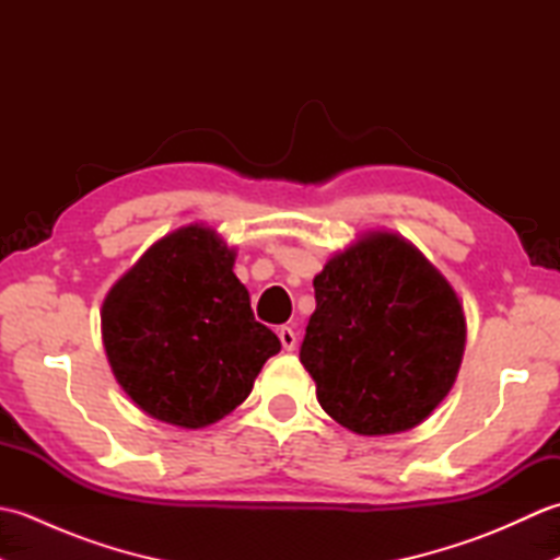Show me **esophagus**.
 Returning <instances> with one entry per match:
<instances>
[{"instance_id": "obj_1", "label": "esophagus", "mask_w": 560, "mask_h": 560, "mask_svg": "<svg viewBox=\"0 0 560 560\" xmlns=\"http://www.w3.org/2000/svg\"><path fill=\"white\" fill-rule=\"evenodd\" d=\"M279 339H281V347L287 351H293L295 343H299V337H295V331L291 327H281L279 329Z\"/></svg>"}]
</instances>
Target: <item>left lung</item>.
<instances>
[{"label":"left lung","mask_w":560,"mask_h":560,"mask_svg":"<svg viewBox=\"0 0 560 560\" xmlns=\"http://www.w3.org/2000/svg\"><path fill=\"white\" fill-rule=\"evenodd\" d=\"M301 363L317 401L359 435L409 431L455 385L467 323L455 289L397 233H365L313 279Z\"/></svg>","instance_id":"obj_1"}]
</instances>
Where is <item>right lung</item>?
Instances as JSON below:
<instances>
[{"mask_svg": "<svg viewBox=\"0 0 560 560\" xmlns=\"http://www.w3.org/2000/svg\"><path fill=\"white\" fill-rule=\"evenodd\" d=\"M235 249L207 225L153 243L105 295L103 347L141 411L180 428L229 416L281 351L233 273Z\"/></svg>", "mask_w": 560, "mask_h": 560, "instance_id": "1", "label": "right lung"}]
</instances>
